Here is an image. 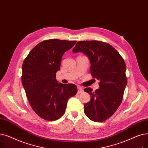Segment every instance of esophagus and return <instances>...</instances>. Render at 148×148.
Instances as JSON below:
<instances>
[{"label": "esophagus", "mask_w": 148, "mask_h": 148, "mask_svg": "<svg viewBox=\"0 0 148 148\" xmlns=\"http://www.w3.org/2000/svg\"><path fill=\"white\" fill-rule=\"evenodd\" d=\"M83 92V88L82 87H80V86H78L77 87V93L78 94H80V93H82Z\"/></svg>", "instance_id": "obj_1"}]
</instances>
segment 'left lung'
<instances>
[{"label": "left lung", "mask_w": 148, "mask_h": 148, "mask_svg": "<svg viewBox=\"0 0 148 148\" xmlns=\"http://www.w3.org/2000/svg\"><path fill=\"white\" fill-rule=\"evenodd\" d=\"M73 51L88 57L91 74L100 80L94 92L91 88L84 89L91 98L85 104L84 112L90 120L103 121L116 111L123 99L127 85L125 61L110 45L97 40L79 41Z\"/></svg>", "instance_id": "8db88e82"}]
</instances>
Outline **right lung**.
I'll list each match as a JSON object with an SVG mask.
<instances>
[{
	"mask_svg": "<svg viewBox=\"0 0 148 148\" xmlns=\"http://www.w3.org/2000/svg\"><path fill=\"white\" fill-rule=\"evenodd\" d=\"M76 42L56 38L44 40L23 61L22 85L32 109L42 119H59L65 112L68 99L77 92L74 84H62L56 80L63 54Z\"/></svg>",
	"mask_w": 148,
	"mask_h": 148,
	"instance_id": "right-lung-1",
	"label": "right lung"
}]
</instances>
